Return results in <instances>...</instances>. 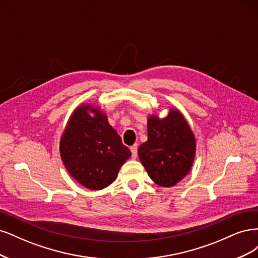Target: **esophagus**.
<instances>
[{
    "instance_id": "1",
    "label": "esophagus",
    "mask_w": 258,
    "mask_h": 258,
    "mask_svg": "<svg viewBox=\"0 0 258 258\" xmlns=\"http://www.w3.org/2000/svg\"><path fill=\"white\" fill-rule=\"evenodd\" d=\"M137 149H138L137 145H134V146L131 147V152H132L133 159H136V157H137Z\"/></svg>"
}]
</instances>
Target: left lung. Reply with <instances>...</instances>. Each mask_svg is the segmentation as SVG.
<instances>
[{"label": "left lung", "instance_id": "left-lung-1", "mask_svg": "<svg viewBox=\"0 0 258 258\" xmlns=\"http://www.w3.org/2000/svg\"><path fill=\"white\" fill-rule=\"evenodd\" d=\"M148 140L138 149V156L149 177L163 187L176 185L192 168L196 139L183 114L170 108L168 114L148 117Z\"/></svg>", "mask_w": 258, "mask_h": 258}]
</instances>
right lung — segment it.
I'll list each match as a JSON object with an SVG mask.
<instances>
[{
	"label": "right lung",
	"mask_w": 258,
	"mask_h": 258,
	"mask_svg": "<svg viewBox=\"0 0 258 258\" xmlns=\"http://www.w3.org/2000/svg\"><path fill=\"white\" fill-rule=\"evenodd\" d=\"M60 154L66 170L78 183L98 190L117 179L131 151L122 144L104 110L86 103L73 111L66 123Z\"/></svg>",
	"instance_id": "add662e5"
}]
</instances>
